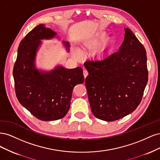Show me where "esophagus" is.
<instances>
[{"mask_svg":"<svg viewBox=\"0 0 160 160\" xmlns=\"http://www.w3.org/2000/svg\"><path fill=\"white\" fill-rule=\"evenodd\" d=\"M83 75H84L85 77H86L88 75V70L85 69H83Z\"/></svg>","mask_w":160,"mask_h":160,"instance_id":"esophagus-1","label":"esophagus"}]
</instances>
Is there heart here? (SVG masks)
Returning <instances> with one entry per match:
<instances>
[{"label":"heart","mask_w":160,"mask_h":160,"mask_svg":"<svg viewBox=\"0 0 160 160\" xmlns=\"http://www.w3.org/2000/svg\"><path fill=\"white\" fill-rule=\"evenodd\" d=\"M74 55H75V57H79V55H80V53L78 51H75L74 52Z\"/></svg>","instance_id":"obj_1"}]
</instances>
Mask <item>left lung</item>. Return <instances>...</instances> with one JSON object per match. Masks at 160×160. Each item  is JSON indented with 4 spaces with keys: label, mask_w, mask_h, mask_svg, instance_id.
<instances>
[{
    "label": "left lung",
    "mask_w": 160,
    "mask_h": 160,
    "mask_svg": "<svg viewBox=\"0 0 160 160\" xmlns=\"http://www.w3.org/2000/svg\"><path fill=\"white\" fill-rule=\"evenodd\" d=\"M118 51L88 60L85 86L92 113L106 122L122 118L141 103L148 80L145 47L129 28H125Z\"/></svg>",
    "instance_id": "1"
}]
</instances>
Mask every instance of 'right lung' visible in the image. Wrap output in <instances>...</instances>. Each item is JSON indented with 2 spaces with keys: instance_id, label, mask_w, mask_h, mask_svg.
Listing matches in <instances>:
<instances>
[{
  "instance_id": "1",
  "label": "right lung",
  "mask_w": 160,
  "mask_h": 160,
  "mask_svg": "<svg viewBox=\"0 0 160 160\" xmlns=\"http://www.w3.org/2000/svg\"><path fill=\"white\" fill-rule=\"evenodd\" d=\"M56 32L44 25H38L19 44L13 67L14 89L20 103L42 121L61 119L70 108L74 87L84 82L81 67L67 69L58 67L42 72L35 69L34 61L41 40L53 38ZM68 48L69 42H63Z\"/></svg>"
}]
</instances>
